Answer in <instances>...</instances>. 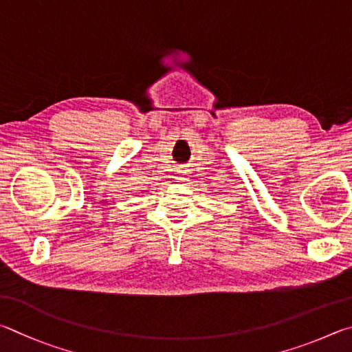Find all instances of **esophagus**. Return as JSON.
I'll return each instance as SVG.
<instances>
[{"mask_svg":"<svg viewBox=\"0 0 352 352\" xmlns=\"http://www.w3.org/2000/svg\"><path fill=\"white\" fill-rule=\"evenodd\" d=\"M179 181H186V176H184V175L179 176Z\"/></svg>","mask_w":352,"mask_h":352,"instance_id":"obj_1","label":"esophagus"}]
</instances>
